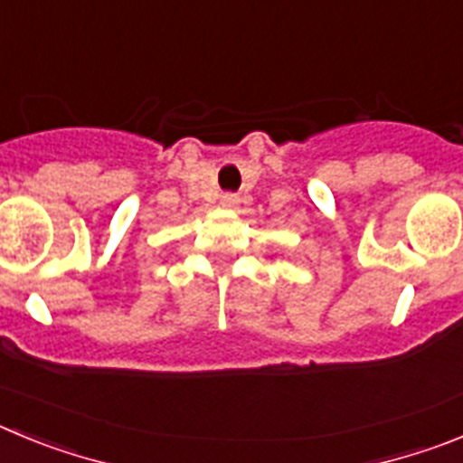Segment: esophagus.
<instances>
[{
    "instance_id": "1",
    "label": "esophagus",
    "mask_w": 463,
    "mask_h": 463,
    "mask_svg": "<svg viewBox=\"0 0 463 463\" xmlns=\"http://www.w3.org/2000/svg\"><path fill=\"white\" fill-rule=\"evenodd\" d=\"M220 203H222L224 208H236L239 206V196L232 194V192H227V194L220 196Z\"/></svg>"
}]
</instances>
